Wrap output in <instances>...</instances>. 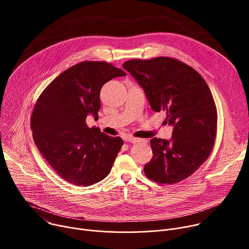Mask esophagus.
<instances>
[{"mask_svg": "<svg viewBox=\"0 0 249 249\" xmlns=\"http://www.w3.org/2000/svg\"><path fill=\"white\" fill-rule=\"evenodd\" d=\"M125 141L129 142V143H138V142H146V140L138 139V138H135V137H132V136L125 137Z\"/></svg>", "mask_w": 249, "mask_h": 249, "instance_id": "1", "label": "esophagus"}]
</instances>
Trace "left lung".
I'll use <instances>...</instances> for the list:
<instances>
[{"label":"left lung","mask_w":249,"mask_h":249,"mask_svg":"<svg viewBox=\"0 0 249 249\" xmlns=\"http://www.w3.org/2000/svg\"><path fill=\"white\" fill-rule=\"evenodd\" d=\"M143 88L151 107L164 112L173 126L170 140L153 138V158L144 166L148 178L164 184L179 182L208 159L217 133V108L201 75L169 57L129 60L123 64Z\"/></svg>","instance_id":"left-lung-1"}]
</instances>
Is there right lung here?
I'll return each instance as SVG.
<instances>
[{"mask_svg": "<svg viewBox=\"0 0 249 249\" xmlns=\"http://www.w3.org/2000/svg\"><path fill=\"white\" fill-rule=\"evenodd\" d=\"M123 70L106 62L85 61L67 69L42 91L31 115L34 143L66 181L89 186L108 175L123 140L89 128L98 118L102 86Z\"/></svg>", "mask_w": 249, "mask_h": 249, "instance_id": "1", "label": "right lung"}]
</instances>
